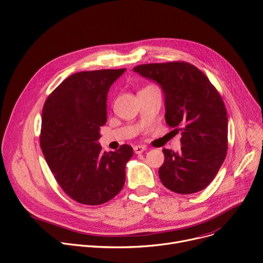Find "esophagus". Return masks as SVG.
I'll return each mask as SVG.
<instances>
[{
    "instance_id": "esophagus-1",
    "label": "esophagus",
    "mask_w": 263,
    "mask_h": 263,
    "mask_svg": "<svg viewBox=\"0 0 263 263\" xmlns=\"http://www.w3.org/2000/svg\"><path fill=\"white\" fill-rule=\"evenodd\" d=\"M134 151L136 154H141L145 151V147L143 145H136V146H134Z\"/></svg>"
}]
</instances>
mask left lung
<instances>
[{
  "instance_id": "1",
  "label": "left lung",
  "mask_w": 263,
  "mask_h": 263,
  "mask_svg": "<svg viewBox=\"0 0 263 263\" xmlns=\"http://www.w3.org/2000/svg\"><path fill=\"white\" fill-rule=\"evenodd\" d=\"M134 71L159 84L165 122L181 132L179 152L163 148L159 167L163 186L179 194L205 189L227 153L228 120L218 90L196 67L183 61L137 66Z\"/></svg>"
}]
</instances>
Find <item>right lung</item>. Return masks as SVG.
Here are the masks:
<instances>
[{
    "mask_svg": "<svg viewBox=\"0 0 263 263\" xmlns=\"http://www.w3.org/2000/svg\"><path fill=\"white\" fill-rule=\"evenodd\" d=\"M125 70L72 74L44 103L40 146L56 181L77 203L102 205L124 186L133 147L107 153L98 141L107 121V93Z\"/></svg>",
    "mask_w": 263,
    "mask_h": 263,
    "instance_id": "add662e5",
    "label": "right lung"
}]
</instances>
